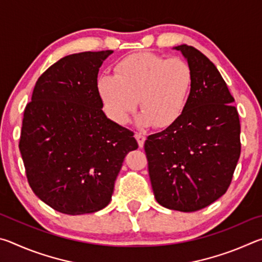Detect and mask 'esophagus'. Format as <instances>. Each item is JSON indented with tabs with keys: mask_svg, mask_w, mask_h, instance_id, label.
I'll list each match as a JSON object with an SVG mask.
<instances>
[{
	"mask_svg": "<svg viewBox=\"0 0 262 262\" xmlns=\"http://www.w3.org/2000/svg\"><path fill=\"white\" fill-rule=\"evenodd\" d=\"M135 139L137 141V143H139V147L142 148L144 145V142H145V136L142 135L141 133H136L135 134Z\"/></svg>",
	"mask_w": 262,
	"mask_h": 262,
	"instance_id": "esophagus-1",
	"label": "esophagus"
}]
</instances>
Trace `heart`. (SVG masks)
<instances>
[{"label": "heart", "instance_id": "heart-1", "mask_svg": "<svg viewBox=\"0 0 262 262\" xmlns=\"http://www.w3.org/2000/svg\"><path fill=\"white\" fill-rule=\"evenodd\" d=\"M115 75H100L97 90L108 117L125 125L140 101L139 125L167 128L179 120L192 94L194 75L183 59H166L154 53L125 57Z\"/></svg>", "mask_w": 262, "mask_h": 262}]
</instances>
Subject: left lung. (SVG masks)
<instances>
[{
  "mask_svg": "<svg viewBox=\"0 0 262 262\" xmlns=\"http://www.w3.org/2000/svg\"><path fill=\"white\" fill-rule=\"evenodd\" d=\"M173 50L193 70L192 94L179 120L148 136L144 150L156 201L190 212L211 205L229 188L241 156V123L215 64L192 46Z\"/></svg>",
  "mask_w": 262,
  "mask_h": 262,
  "instance_id": "left-lung-1",
  "label": "left lung"
}]
</instances>
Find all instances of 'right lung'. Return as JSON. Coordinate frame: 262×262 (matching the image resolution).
I'll return each mask as SVG.
<instances>
[{
    "label": "right lung",
    "instance_id": "add662e5",
    "mask_svg": "<svg viewBox=\"0 0 262 262\" xmlns=\"http://www.w3.org/2000/svg\"><path fill=\"white\" fill-rule=\"evenodd\" d=\"M113 51L62 57L35 83L24 111L19 151L34 194L56 211L83 215L112 199L134 133L103 112L97 77Z\"/></svg>",
    "mask_w": 262,
    "mask_h": 262
}]
</instances>
